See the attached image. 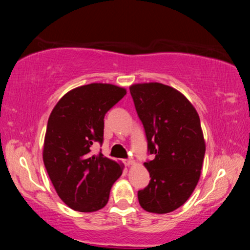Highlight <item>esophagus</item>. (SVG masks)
I'll list each match as a JSON object with an SVG mask.
<instances>
[{
  "mask_svg": "<svg viewBox=\"0 0 250 250\" xmlns=\"http://www.w3.org/2000/svg\"><path fill=\"white\" fill-rule=\"evenodd\" d=\"M125 164L127 166H131V165H133V164H134V160H133L132 158H128V159L125 160Z\"/></svg>",
  "mask_w": 250,
  "mask_h": 250,
  "instance_id": "1",
  "label": "esophagus"
}]
</instances>
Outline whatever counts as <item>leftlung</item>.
<instances>
[{"label": "left lung", "instance_id": "1", "mask_svg": "<svg viewBox=\"0 0 250 250\" xmlns=\"http://www.w3.org/2000/svg\"><path fill=\"white\" fill-rule=\"evenodd\" d=\"M140 121L145 127L148 152L145 163L148 187L138 192L149 213L166 214L189 199L197 187L206 151L199 115L175 88L162 83L129 86Z\"/></svg>", "mask_w": 250, "mask_h": 250}]
</instances>
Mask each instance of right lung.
I'll list each match as a JSON object with an SVG mask.
<instances>
[{
	"instance_id": "right-lung-1",
	"label": "right lung",
	"mask_w": 250,
	"mask_h": 250,
	"mask_svg": "<svg viewBox=\"0 0 250 250\" xmlns=\"http://www.w3.org/2000/svg\"><path fill=\"white\" fill-rule=\"evenodd\" d=\"M126 90L92 83L63 95L51 112L44 139L43 162L60 199L71 209L91 213L104 208L123 166L100 152L104 115L124 98Z\"/></svg>"
}]
</instances>
